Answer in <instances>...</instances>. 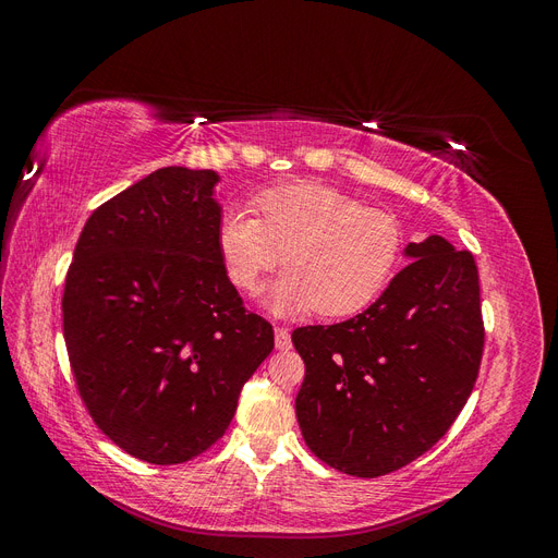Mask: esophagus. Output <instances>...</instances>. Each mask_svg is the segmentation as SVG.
<instances>
[{
	"mask_svg": "<svg viewBox=\"0 0 558 558\" xmlns=\"http://www.w3.org/2000/svg\"><path fill=\"white\" fill-rule=\"evenodd\" d=\"M275 344H277L279 351H289L291 349V332H289V328H281V326L275 328Z\"/></svg>",
	"mask_w": 558,
	"mask_h": 558,
	"instance_id": "esophagus-1",
	"label": "esophagus"
}]
</instances>
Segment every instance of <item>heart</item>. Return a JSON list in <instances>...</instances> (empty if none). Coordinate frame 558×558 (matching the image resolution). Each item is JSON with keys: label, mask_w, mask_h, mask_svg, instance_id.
I'll return each instance as SVG.
<instances>
[{"label": "heart", "mask_w": 558, "mask_h": 558, "mask_svg": "<svg viewBox=\"0 0 558 558\" xmlns=\"http://www.w3.org/2000/svg\"><path fill=\"white\" fill-rule=\"evenodd\" d=\"M256 209L260 219L242 207L223 211L218 253L244 293L258 289L283 253L286 275L267 293V305L279 314H356L381 295L400 263L398 218L332 185H272L256 197Z\"/></svg>", "instance_id": "1"}]
</instances>
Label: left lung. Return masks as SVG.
I'll use <instances>...</instances> for the list:
<instances>
[{
  "label": "left lung",
  "instance_id": "left-lung-1",
  "mask_svg": "<svg viewBox=\"0 0 558 558\" xmlns=\"http://www.w3.org/2000/svg\"><path fill=\"white\" fill-rule=\"evenodd\" d=\"M408 256L414 260L363 314L293 330L305 361L295 398L302 437L353 477H381L426 453L480 375L484 320L472 253L433 234Z\"/></svg>",
  "mask_w": 558,
  "mask_h": 558
}]
</instances>
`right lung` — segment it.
Listing matches in <instances>:
<instances>
[{"label":"right lung","instance_id":"1","mask_svg":"<svg viewBox=\"0 0 558 558\" xmlns=\"http://www.w3.org/2000/svg\"><path fill=\"white\" fill-rule=\"evenodd\" d=\"M218 174L162 167L99 205L62 293L76 391L113 445L156 465L211 449L275 349L218 253Z\"/></svg>","mask_w":558,"mask_h":558}]
</instances>
